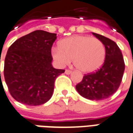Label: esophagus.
<instances>
[{
	"mask_svg": "<svg viewBox=\"0 0 133 133\" xmlns=\"http://www.w3.org/2000/svg\"><path fill=\"white\" fill-rule=\"evenodd\" d=\"M71 73H72V71H71L70 70H68V69H66L65 71V74H68H68H70Z\"/></svg>",
	"mask_w": 133,
	"mask_h": 133,
	"instance_id": "1",
	"label": "esophagus"
}]
</instances>
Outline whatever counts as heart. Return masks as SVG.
<instances>
[{"label": "heart", "mask_w": 133, "mask_h": 133, "mask_svg": "<svg viewBox=\"0 0 133 133\" xmlns=\"http://www.w3.org/2000/svg\"><path fill=\"white\" fill-rule=\"evenodd\" d=\"M53 58L60 66L73 58L75 66L84 73L97 70L104 63L105 49L99 39L89 36H74L61 40L51 49Z\"/></svg>", "instance_id": "heart-1"}]
</instances>
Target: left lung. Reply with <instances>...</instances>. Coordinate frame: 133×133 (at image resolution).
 Wrapping results in <instances>:
<instances>
[{
	"label": "left lung",
	"mask_w": 133,
	"mask_h": 133,
	"mask_svg": "<svg viewBox=\"0 0 133 133\" xmlns=\"http://www.w3.org/2000/svg\"><path fill=\"white\" fill-rule=\"evenodd\" d=\"M92 34L105 46V61L95 72L85 74L76 89L87 99L101 101L111 96L119 87L124 71V62L120 49L114 41L97 33Z\"/></svg>",
	"instance_id": "left-lung-1"
}]
</instances>
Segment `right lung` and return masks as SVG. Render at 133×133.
I'll return each mask as SVG.
<instances>
[{
	"label": "right lung",
	"instance_id": "add662e5",
	"mask_svg": "<svg viewBox=\"0 0 133 133\" xmlns=\"http://www.w3.org/2000/svg\"><path fill=\"white\" fill-rule=\"evenodd\" d=\"M56 38V33L35 30L9 48L3 74L10 94L17 101L39 105L51 97L55 79L65 72L51 65V46Z\"/></svg>",
	"mask_w": 133,
	"mask_h": 133
}]
</instances>
